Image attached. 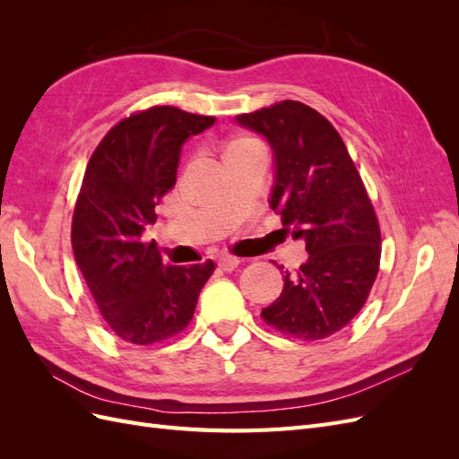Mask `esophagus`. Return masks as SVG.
<instances>
[{"label": "esophagus", "mask_w": 459, "mask_h": 459, "mask_svg": "<svg viewBox=\"0 0 459 459\" xmlns=\"http://www.w3.org/2000/svg\"><path fill=\"white\" fill-rule=\"evenodd\" d=\"M239 258L238 256H230V255H226V256H220L218 258V268L220 270H224V272H231V270H235L239 266Z\"/></svg>", "instance_id": "1"}]
</instances>
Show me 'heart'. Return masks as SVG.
Instances as JSON below:
<instances>
[{
  "label": "heart",
  "instance_id": "obj_1",
  "mask_svg": "<svg viewBox=\"0 0 459 459\" xmlns=\"http://www.w3.org/2000/svg\"><path fill=\"white\" fill-rule=\"evenodd\" d=\"M256 157H266L264 152V147L255 137L248 135H238L230 140L224 147H221V159H224L226 166L248 160V159H256Z\"/></svg>",
  "mask_w": 459,
  "mask_h": 459
}]
</instances>
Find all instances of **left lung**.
I'll return each instance as SVG.
<instances>
[{"label":"left lung","instance_id":"1","mask_svg":"<svg viewBox=\"0 0 459 459\" xmlns=\"http://www.w3.org/2000/svg\"><path fill=\"white\" fill-rule=\"evenodd\" d=\"M275 155L272 208L283 231L307 243L308 260L283 275L262 319L302 341L335 335L362 310L379 272L381 230L342 137L316 108L285 100L238 115Z\"/></svg>","mask_w":459,"mask_h":459}]
</instances>
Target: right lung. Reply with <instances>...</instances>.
<instances>
[{"mask_svg": "<svg viewBox=\"0 0 459 459\" xmlns=\"http://www.w3.org/2000/svg\"><path fill=\"white\" fill-rule=\"evenodd\" d=\"M214 117L157 105L137 110L107 132L86 166L73 214L71 241L78 268L107 327L132 344H155L182 333L201 289L216 270L164 264L143 230L176 184L179 151Z\"/></svg>", "mask_w": 459, "mask_h": 459, "instance_id": "obj_1", "label": "right lung"}]
</instances>
